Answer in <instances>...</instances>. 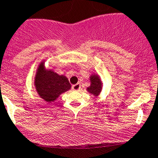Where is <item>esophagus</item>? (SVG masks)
<instances>
[{"label":"esophagus","instance_id":"esophagus-1","mask_svg":"<svg viewBox=\"0 0 158 158\" xmlns=\"http://www.w3.org/2000/svg\"><path fill=\"white\" fill-rule=\"evenodd\" d=\"M80 83H77V84H75L72 86V89H73L74 90H78V89H80Z\"/></svg>","mask_w":158,"mask_h":158}]
</instances>
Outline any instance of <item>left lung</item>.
I'll return each mask as SVG.
<instances>
[{
	"instance_id": "8db88e82",
	"label": "left lung",
	"mask_w": 158,
	"mask_h": 158,
	"mask_svg": "<svg viewBox=\"0 0 158 158\" xmlns=\"http://www.w3.org/2000/svg\"><path fill=\"white\" fill-rule=\"evenodd\" d=\"M90 80V86L87 87V91L92 94L94 96H98L100 94L102 89V83L101 81L100 77L98 75H92L89 77Z\"/></svg>"
}]
</instances>
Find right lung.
<instances>
[{"mask_svg": "<svg viewBox=\"0 0 158 158\" xmlns=\"http://www.w3.org/2000/svg\"><path fill=\"white\" fill-rule=\"evenodd\" d=\"M35 86L38 95L47 102L56 100L62 93L71 89V84L66 76H60L51 70H46L44 61L41 62L37 70Z\"/></svg>", "mask_w": 158, "mask_h": 158, "instance_id": "add662e5", "label": "right lung"}]
</instances>
